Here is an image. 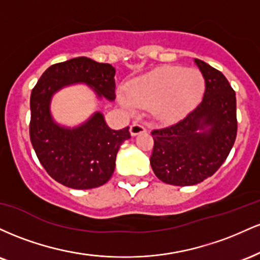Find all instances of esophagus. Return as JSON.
Instances as JSON below:
<instances>
[{
  "label": "esophagus",
  "instance_id": "esophagus-1",
  "mask_svg": "<svg viewBox=\"0 0 260 260\" xmlns=\"http://www.w3.org/2000/svg\"><path fill=\"white\" fill-rule=\"evenodd\" d=\"M145 131H147L145 129V127L142 126V124H139V123H133L132 126L129 127V132L132 136H138V134H140V133H144Z\"/></svg>",
  "mask_w": 260,
  "mask_h": 260
}]
</instances>
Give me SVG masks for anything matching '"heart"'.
I'll use <instances>...</instances> for the list:
<instances>
[{"instance_id": "obj_1", "label": "heart", "mask_w": 260, "mask_h": 260, "mask_svg": "<svg viewBox=\"0 0 260 260\" xmlns=\"http://www.w3.org/2000/svg\"><path fill=\"white\" fill-rule=\"evenodd\" d=\"M204 77L194 68L161 66L133 78L118 94V103L126 111L150 107L160 122H175L192 111L204 92Z\"/></svg>"}]
</instances>
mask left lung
I'll return each instance as SVG.
<instances>
[{"label":"left lung","mask_w":260,"mask_h":260,"mask_svg":"<svg viewBox=\"0 0 260 260\" xmlns=\"http://www.w3.org/2000/svg\"><path fill=\"white\" fill-rule=\"evenodd\" d=\"M194 62L205 82L202 101L182 120L151 132V169L174 186H193L213 176L237 136L234 89L220 71L198 58Z\"/></svg>","instance_id":"1"}]
</instances>
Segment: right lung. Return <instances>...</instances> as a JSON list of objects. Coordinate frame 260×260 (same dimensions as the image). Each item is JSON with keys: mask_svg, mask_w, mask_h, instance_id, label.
Instances as JSON below:
<instances>
[{"mask_svg": "<svg viewBox=\"0 0 260 260\" xmlns=\"http://www.w3.org/2000/svg\"><path fill=\"white\" fill-rule=\"evenodd\" d=\"M116 70L88 57H76L47 68L30 95V140L41 165L55 181L74 189L105 184L115 171L116 155L129 127L113 131L101 112L77 127L62 126L51 115V99L62 88L86 84L98 99L115 100Z\"/></svg>", "mask_w": 260, "mask_h": 260, "instance_id": "right-lung-1", "label": "right lung"}]
</instances>
